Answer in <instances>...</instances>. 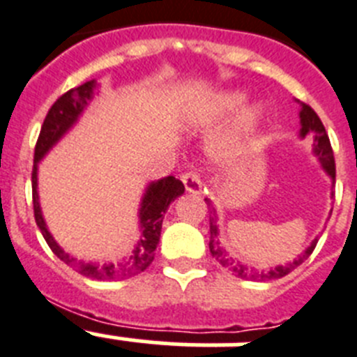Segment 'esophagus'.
Segmentation results:
<instances>
[{
  "label": "esophagus",
  "mask_w": 357,
  "mask_h": 357,
  "mask_svg": "<svg viewBox=\"0 0 357 357\" xmlns=\"http://www.w3.org/2000/svg\"><path fill=\"white\" fill-rule=\"evenodd\" d=\"M181 179H183V185L185 188H187V192L199 194L203 190V181L197 172H185L183 176H181Z\"/></svg>",
  "instance_id": "1"
}]
</instances>
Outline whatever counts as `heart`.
<instances>
[{
	"instance_id": "heart-1",
	"label": "heart",
	"mask_w": 357,
	"mask_h": 357,
	"mask_svg": "<svg viewBox=\"0 0 357 357\" xmlns=\"http://www.w3.org/2000/svg\"><path fill=\"white\" fill-rule=\"evenodd\" d=\"M247 100L248 96L247 92L243 91L218 92V94L211 96L208 100L203 101V103L197 107L196 116H194V123H196L197 128H202L205 132L214 130V128L223 125L227 119L232 118L234 114H237L239 109L243 108ZM259 118H261V109H259L257 105H252V107L244 109L238 114L236 121L232 123V127L215 142V152L220 155H223V158L236 154L245 143V139L254 132V128L257 127Z\"/></svg>"
}]
</instances>
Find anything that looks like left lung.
Instances as JSON below:
<instances>
[{"mask_svg": "<svg viewBox=\"0 0 357 357\" xmlns=\"http://www.w3.org/2000/svg\"><path fill=\"white\" fill-rule=\"evenodd\" d=\"M299 119H301V130H299V136L305 137L307 134L312 132L314 134V154L319 158L321 161V167L325 169V172L331 176L332 181H336V163H334V154H332V146H331V139L326 136V130L323 127L321 119L314 112L312 107H308V105H301V110H299ZM206 205H208V221H211V241H208V248H211V254L214 257L215 261L220 263L223 268L230 271L232 274H236L241 280H250V281H271V280H278V278H283L289 272H292L296 266H299L301 263L307 259L312 250L316 248L317 239H314L310 247L305 250L303 254H299L298 257H294L290 263H285V265H278L272 266V268H266V271H257L254 266L243 265V263L234 261L232 257L227 254L223 247L220 243V232H218V215H215L214 206L208 199H205Z\"/></svg>", "mask_w": 357, "mask_h": 357, "instance_id": "1", "label": "left lung"}]
</instances>
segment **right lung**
<instances>
[{
  "label": "right lung",
  "mask_w": 357,
  "mask_h": 357,
  "mask_svg": "<svg viewBox=\"0 0 357 357\" xmlns=\"http://www.w3.org/2000/svg\"><path fill=\"white\" fill-rule=\"evenodd\" d=\"M96 89V82H86L83 85L70 89L63 96H59L56 103L50 107L43 125H41V132L38 137L34 149V169H32V203H34V218L36 223L40 227L41 234L45 241L50 247L56 256L63 263H67L74 271L79 272L82 275H86L91 280L100 281H116V280H127L132 275L142 274L151 266L154 259L155 247L160 243L161 234V223H163V215L169 208L170 203L185 192V185L176 179L174 176H167L163 179L152 181L146 187L145 194L142 199V208H139V239L134 245L132 252L127 257H123L119 261H105V263H86L82 259L72 257L56 243V239L47 229V223L43 220L40 206V197H38V163L43 160V155L52 149L56 143L61 139L65 134L74 127V123L82 116L89 101L92 100Z\"/></svg>",
  "instance_id": "1"
}]
</instances>
